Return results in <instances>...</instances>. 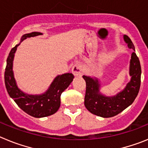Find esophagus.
Segmentation results:
<instances>
[{"label": "esophagus", "instance_id": "esophagus-1", "mask_svg": "<svg viewBox=\"0 0 148 148\" xmlns=\"http://www.w3.org/2000/svg\"><path fill=\"white\" fill-rule=\"evenodd\" d=\"M72 72L75 76H82L83 75V69L80 64H75L73 66Z\"/></svg>", "mask_w": 148, "mask_h": 148}]
</instances>
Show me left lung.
Returning a JSON list of instances; mask_svg holds the SVG:
<instances>
[{
  "label": "left lung",
  "instance_id": "1",
  "mask_svg": "<svg viewBox=\"0 0 148 148\" xmlns=\"http://www.w3.org/2000/svg\"><path fill=\"white\" fill-rule=\"evenodd\" d=\"M124 40L128 47L135 50L133 42L127 35H124ZM130 75L131 79L125 88L113 96H105L99 92L100 84L98 79L83 75L86 82L84 106L90 113L103 118H109L118 115L133 104L138 93L141 85L140 61L136 53L131 55L130 62Z\"/></svg>",
  "mask_w": 148,
  "mask_h": 148
}]
</instances>
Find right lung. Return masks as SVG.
Instances as JSON below:
<instances>
[{
    "label": "right lung",
    "instance_id": "add662e5",
    "mask_svg": "<svg viewBox=\"0 0 148 148\" xmlns=\"http://www.w3.org/2000/svg\"><path fill=\"white\" fill-rule=\"evenodd\" d=\"M40 35H42V33L38 32L25 34L21 37V42L27 38L35 37ZM19 44H17L11 49L6 60L4 80L8 93L22 110L31 116L42 118L54 114L58 111L61 105V93L73 82L74 75L72 73H65L58 75L51 84L48 90L41 95L24 93L17 86L12 70L14 56Z\"/></svg>",
    "mask_w": 148,
    "mask_h": 148
}]
</instances>
